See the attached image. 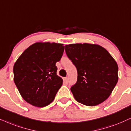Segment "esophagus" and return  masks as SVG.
Returning a JSON list of instances; mask_svg holds the SVG:
<instances>
[{
  "label": "esophagus",
  "mask_w": 131,
  "mask_h": 131,
  "mask_svg": "<svg viewBox=\"0 0 131 131\" xmlns=\"http://www.w3.org/2000/svg\"><path fill=\"white\" fill-rule=\"evenodd\" d=\"M63 82H64V83L67 84L68 83V79L67 77L64 78V79H63Z\"/></svg>",
  "instance_id": "obj_1"
}]
</instances>
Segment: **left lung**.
Segmentation results:
<instances>
[{
  "instance_id": "1",
  "label": "left lung",
  "mask_w": 131,
  "mask_h": 131,
  "mask_svg": "<svg viewBox=\"0 0 131 131\" xmlns=\"http://www.w3.org/2000/svg\"><path fill=\"white\" fill-rule=\"evenodd\" d=\"M65 51L77 70V81L71 88L76 101L93 106L106 100L118 80V65L108 51L86 43L66 45Z\"/></svg>"
}]
</instances>
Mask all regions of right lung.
Listing matches in <instances>:
<instances>
[{
  "label": "right lung",
  "mask_w": 131,
  "mask_h": 131,
  "mask_svg": "<svg viewBox=\"0 0 131 131\" xmlns=\"http://www.w3.org/2000/svg\"><path fill=\"white\" fill-rule=\"evenodd\" d=\"M63 44L37 42L29 46L15 62L14 81L22 98L36 107L49 105L63 84L57 75Z\"/></svg>",
  "instance_id": "1"
}]
</instances>
